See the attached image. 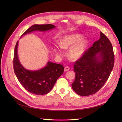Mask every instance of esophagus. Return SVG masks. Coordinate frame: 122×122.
I'll list each match as a JSON object with an SVG mask.
<instances>
[{
    "instance_id": "34e87169",
    "label": "esophagus",
    "mask_w": 122,
    "mask_h": 122,
    "mask_svg": "<svg viewBox=\"0 0 122 122\" xmlns=\"http://www.w3.org/2000/svg\"><path fill=\"white\" fill-rule=\"evenodd\" d=\"M69 70H70V68L69 67H68V66H66V67H65L64 71H65V72H67V71H69Z\"/></svg>"
}]
</instances>
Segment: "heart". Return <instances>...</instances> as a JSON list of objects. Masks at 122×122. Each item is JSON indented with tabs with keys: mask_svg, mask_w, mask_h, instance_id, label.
<instances>
[{
	"mask_svg": "<svg viewBox=\"0 0 122 122\" xmlns=\"http://www.w3.org/2000/svg\"><path fill=\"white\" fill-rule=\"evenodd\" d=\"M83 38V36L80 34L66 36L61 39L60 45H54V52L56 56L61 57L64 55L62 49H68L70 47L68 52L69 58L73 61L78 60L86 52L89 43L87 39Z\"/></svg>",
	"mask_w": 122,
	"mask_h": 122,
	"instance_id": "heart-1",
	"label": "heart"
}]
</instances>
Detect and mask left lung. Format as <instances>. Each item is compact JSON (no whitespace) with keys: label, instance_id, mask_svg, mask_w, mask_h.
Here are the masks:
<instances>
[{"label":"left lung","instance_id":"obj_1","mask_svg":"<svg viewBox=\"0 0 122 122\" xmlns=\"http://www.w3.org/2000/svg\"><path fill=\"white\" fill-rule=\"evenodd\" d=\"M114 54L109 39L100 32V38L74 65L76 73L73 90L81 96L99 91L107 80L114 66Z\"/></svg>","mask_w":122,"mask_h":122}]
</instances>
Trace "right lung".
Here are the masks:
<instances>
[{"instance_id":"right-lung-1","label":"right lung","mask_w":122,"mask_h":122,"mask_svg":"<svg viewBox=\"0 0 122 122\" xmlns=\"http://www.w3.org/2000/svg\"><path fill=\"white\" fill-rule=\"evenodd\" d=\"M55 28L52 24H35L26 30L21 38L35 31L46 32ZM17 41L14 53V70L19 81L25 89L35 95H43L52 89L58 77L64 73L63 66L48 61L47 65L39 70H29L25 69L19 61L18 55Z\"/></svg>"}]
</instances>
